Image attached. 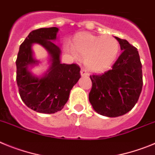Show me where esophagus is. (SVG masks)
I'll use <instances>...</instances> for the list:
<instances>
[{"instance_id":"1","label":"esophagus","mask_w":155,"mask_h":155,"mask_svg":"<svg viewBox=\"0 0 155 155\" xmlns=\"http://www.w3.org/2000/svg\"><path fill=\"white\" fill-rule=\"evenodd\" d=\"M81 75L82 77H87V75H88V72L83 68V69H81Z\"/></svg>"}]
</instances>
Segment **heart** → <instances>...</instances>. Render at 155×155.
<instances>
[{
  "mask_svg": "<svg viewBox=\"0 0 155 155\" xmlns=\"http://www.w3.org/2000/svg\"><path fill=\"white\" fill-rule=\"evenodd\" d=\"M75 53L86 57L85 64L93 71H102L114 62L119 52L118 41L111 35L96 36L81 33L73 40Z\"/></svg>",
  "mask_w": 155,
  "mask_h": 155,
  "instance_id": "b5f03b06",
  "label": "heart"
}]
</instances>
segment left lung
<instances>
[{
	"label": "left lung",
	"instance_id": "left-lung-1",
	"mask_svg": "<svg viewBox=\"0 0 155 155\" xmlns=\"http://www.w3.org/2000/svg\"><path fill=\"white\" fill-rule=\"evenodd\" d=\"M122 53L112 68L90 75L89 102L98 114L117 117L128 113L139 99L143 87L142 64L137 48L115 36Z\"/></svg>",
	"mask_w": 155,
	"mask_h": 155
}]
</instances>
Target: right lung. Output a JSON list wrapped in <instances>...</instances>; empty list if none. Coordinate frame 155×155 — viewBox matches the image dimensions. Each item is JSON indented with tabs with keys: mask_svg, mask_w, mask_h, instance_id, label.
I'll list each match as a JSON object with an SVG mask.
<instances>
[{
	"mask_svg": "<svg viewBox=\"0 0 155 155\" xmlns=\"http://www.w3.org/2000/svg\"><path fill=\"white\" fill-rule=\"evenodd\" d=\"M59 28H42L31 31L19 47L16 60V81L19 94L25 105L37 113L51 114L61 111L69 98L70 91L81 78L75 64L61 63V50L52 41L57 39ZM36 43L49 53L51 64L42 77L31 74L28 66L38 63L31 46Z\"/></svg>",
	"mask_w": 155,
	"mask_h": 155,
	"instance_id": "1",
	"label": "right lung"
}]
</instances>
